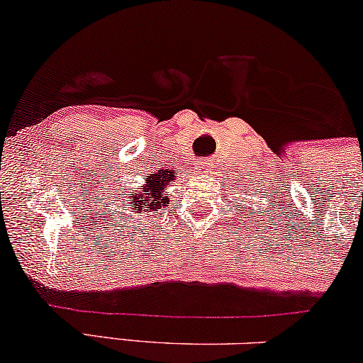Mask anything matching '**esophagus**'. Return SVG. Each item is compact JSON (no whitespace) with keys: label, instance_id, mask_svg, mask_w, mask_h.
Here are the masks:
<instances>
[{"label":"esophagus","instance_id":"1","mask_svg":"<svg viewBox=\"0 0 363 363\" xmlns=\"http://www.w3.org/2000/svg\"><path fill=\"white\" fill-rule=\"evenodd\" d=\"M199 173H205V174H210L213 173V161L212 160H202L199 163Z\"/></svg>","mask_w":363,"mask_h":363}]
</instances>
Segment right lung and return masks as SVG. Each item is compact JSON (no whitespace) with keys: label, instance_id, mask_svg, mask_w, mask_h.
Wrapping results in <instances>:
<instances>
[{"label":"right lung","instance_id":"add662e5","mask_svg":"<svg viewBox=\"0 0 363 363\" xmlns=\"http://www.w3.org/2000/svg\"><path fill=\"white\" fill-rule=\"evenodd\" d=\"M173 180V172L169 169H160V172H156L151 174V177H147L146 180V185L143 186L141 191L138 190L136 194L134 191H129V203L134 205L133 212L134 213H145L147 212V216H150V212H158V208L164 207V203H168V196L163 194V189L164 185H167L168 182ZM147 191L148 194H146L145 191ZM126 208V207H124Z\"/></svg>","mask_w":363,"mask_h":363}]
</instances>
